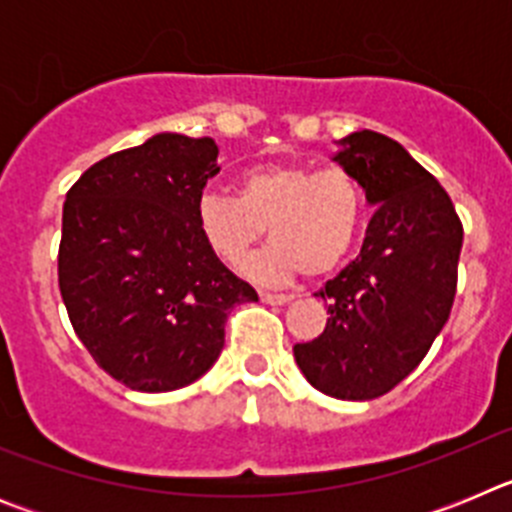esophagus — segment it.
I'll use <instances>...</instances> for the list:
<instances>
[{"label": "esophagus", "mask_w": 512, "mask_h": 512, "mask_svg": "<svg viewBox=\"0 0 512 512\" xmlns=\"http://www.w3.org/2000/svg\"><path fill=\"white\" fill-rule=\"evenodd\" d=\"M259 297L266 305H289L295 300V295H274V292H259Z\"/></svg>", "instance_id": "1"}]
</instances>
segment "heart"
I'll list each match as a JSON object with an SVG mask.
<instances>
[{"instance_id":"heart-1","label":"heart","mask_w":512,"mask_h":512,"mask_svg":"<svg viewBox=\"0 0 512 512\" xmlns=\"http://www.w3.org/2000/svg\"><path fill=\"white\" fill-rule=\"evenodd\" d=\"M366 217L359 176L341 166L261 164L241 171L235 194L207 189L194 202V223L217 259L246 261L259 238L271 246L243 274L261 284H287L300 274L323 277L346 261Z\"/></svg>"}]
</instances>
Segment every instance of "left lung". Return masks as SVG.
<instances>
[{"instance_id": "left-lung-1", "label": "left lung", "mask_w": 512, "mask_h": 512, "mask_svg": "<svg viewBox=\"0 0 512 512\" xmlns=\"http://www.w3.org/2000/svg\"><path fill=\"white\" fill-rule=\"evenodd\" d=\"M374 215L364 246L325 282L330 318L295 361L336 400H374L413 372L449 320L464 230L446 189L397 140L359 130L338 140Z\"/></svg>"}]
</instances>
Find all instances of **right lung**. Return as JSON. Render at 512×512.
I'll return each instance as SVG.
<instances>
[{
  "instance_id": "1",
  "label": "right lung",
  "mask_w": 512,
  "mask_h": 512,
  "mask_svg": "<svg viewBox=\"0 0 512 512\" xmlns=\"http://www.w3.org/2000/svg\"><path fill=\"white\" fill-rule=\"evenodd\" d=\"M217 171L212 138L158 133L97 161L66 194L63 305L92 359L130 390L200 379L223 351L228 312L259 300L194 223Z\"/></svg>"
}]
</instances>
